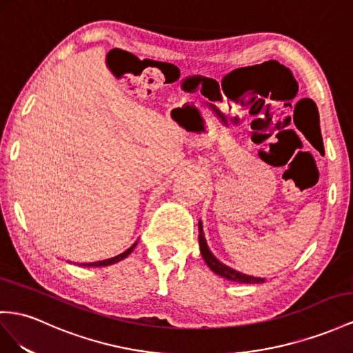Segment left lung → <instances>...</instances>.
<instances>
[{
  "label": "left lung",
  "mask_w": 353,
  "mask_h": 353,
  "mask_svg": "<svg viewBox=\"0 0 353 353\" xmlns=\"http://www.w3.org/2000/svg\"><path fill=\"white\" fill-rule=\"evenodd\" d=\"M198 243H200V252L203 255V259L205 261L207 267H209L214 274H218L223 279H228L232 280V282H239V283H264L265 279L264 277H254V276H249V274H243L240 271L234 270L228 265H225L223 263L216 258L212 250L207 246V241L204 237V231H203V222L198 221Z\"/></svg>",
  "instance_id": "1"
}]
</instances>
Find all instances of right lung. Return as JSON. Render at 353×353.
I'll return each instance as SVG.
<instances>
[{
	"mask_svg": "<svg viewBox=\"0 0 353 353\" xmlns=\"http://www.w3.org/2000/svg\"><path fill=\"white\" fill-rule=\"evenodd\" d=\"M135 246H137V241H135L130 249H126L125 252H122V254L116 255L113 258H108V259H104V261H97V263H85V264H80V265H82V267H107V265L116 264V263H119V261H122V259L128 256L131 252L135 249Z\"/></svg>",
	"mask_w": 353,
	"mask_h": 353,
	"instance_id": "add662e5",
	"label": "right lung"
}]
</instances>
